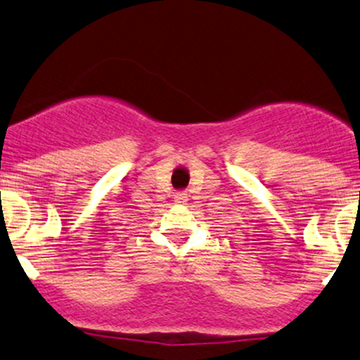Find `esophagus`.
Listing matches in <instances>:
<instances>
[{
    "label": "esophagus",
    "instance_id": "esophagus-1",
    "mask_svg": "<svg viewBox=\"0 0 360 360\" xmlns=\"http://www.w3.org/2000/svg\"><path fill=\"white\" fill-rule=\"evenodd\" d=\"M174 200H176L177 203H186V200H188V193H186V191L176 193V196H174Z\"/></svg>",
    "mask_w": 360,
    "mask_h": 360
}]
</instances>
